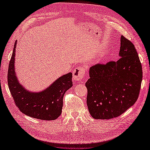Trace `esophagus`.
I'll use <instances>...</instances> for the list:
<instances>
[{
    "label": "esophagus",
    "mask_w": 150,
    "mask_h": 150,
    "mask_svg": "<svg viewBox=\"0 0 150 150\" xmlns=\"http://www.w3.org/2000/svg\"><path fill=\"white\" fill-rule=\"evenodd\" d=\"M85 71L86 69L84 67H77V68H75L73 72V80L78 82L82 80V79L84 77Z\"/></svg>",
    "instance_id": "obj_1"
}]
</instances>
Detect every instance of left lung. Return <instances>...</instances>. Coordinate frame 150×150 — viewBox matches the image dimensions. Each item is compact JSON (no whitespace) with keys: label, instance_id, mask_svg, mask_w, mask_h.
<instances>
[{"label":"left lung","instance_id":"left-lung-1","mask_svg":"<svg viewBox=\"0 0 150 150\" xmlns=\"http://www.w3.org/2000/svg\"><path fill=\"white\" fill-rule=\"evenodd\" d=\"M119 56L117 62L98 64L89 69L87 105L95 119L119 116L138 98L142 79L141 63L133 44L122 35Z\"/></svg>","mask_w":150,"mask_h":150}]
</instances>
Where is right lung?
<instances>
[{
	"instance_id": "obj_1",
	"label": "right lung",
	"mask_w": 150,
	"mask_h": 150,
	"mask_svg": "<svg viewBox=\"0 0 150 150\" xmlns=\"http://www.w3.org/2000/svg\"><path fill=\"white\" fill-rule=\"evenodd\" d=\"M16 41L9 64L8 83L15 104L22 113L35 119L52 120L62 113L63 97L73 86L72 73L69 72L54 81L50 86L40 91H31L22 86L15 72Z\"/></svg>"
}]
</instances>
